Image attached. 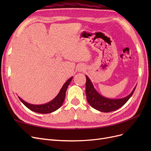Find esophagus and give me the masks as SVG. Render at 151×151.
Returning a JSON list of instances; mask_svg holds the SVG:
<instances>
[{
    "label": "esophagus",
    "mask_w": 151,
    "mask_h": 151,
    "mask_svg": "<svg viewBox=\"0 0 151 151\" xmlns=\"http://www.w3.org/2000/svg\"><path fill=\"white\" fill-rule=\"evenodd\" d=\"M84 68H85V67H84L83 65H81V66L79 67V69L81 71H82V70H84L85 69Z\"/></svg>",
    "instance_id": "obj_1"
}]
</instances>
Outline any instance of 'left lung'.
Listing matches in <instances>:
<instances>
[{"instance_id": "left-lung-1", "label": "left lung", "mask_w": 151, "mask_h": 151, "mask_svg": "<svg viewBox=\"0 0 151 151\" xmlns=\"http://www.w3.org/2000/svg\"><path fill=\"white\" fill-rule=\"evenodd\" d=\"M86 94L87 100L89 104L94 109L98 111L103 112H110L115 111L116 109L120 108L123 105H124L128 100L130 99L132 94L134 93L133 91L127 97L122 99H108L106 98L101 95H100L94 88L93 84L91 83L90 79L88 76H86Z\"/></svg>"}]
</instances>
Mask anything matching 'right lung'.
<instances>
[{
  "label": "right lung",
  "mask_w": 151,
  "mask_h": 151,
  "mask_svg": "<svg viewBox=\"0 0 151 151\" xmlns=\"http://www.w3.org/2000/svg\"><path fill=\"white\" fill-rule=\"evenodd\" d=\"M72 79V77L67 80V81L64 84V85L63 86L60 93H58L57 96L54 99H53L52 101H50L47 104L42 105H34L24 101L23 100L19 97V99L27 108H29L33 111L39 113H50L53 112L55 111H56L57 109H58L62 106V104L65 99V93L67 89V87L69 85Z\"/></svg>",
  "instance_id": "right-lung-1"
}]
</instances>
